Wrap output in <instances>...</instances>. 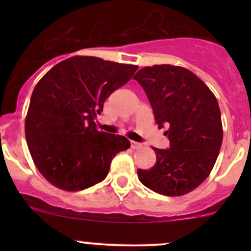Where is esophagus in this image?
Segmentation results:
<instances>
[{"mask_svg": "<svg viewBox=\"0 0 251 251\" xmlns=\"http://www.w3.org/2000/svg\"><path fill=\"white\" fill-rule=\"evenodd\" d=\"M142 147L141 143H138V142H135V141H131V148L132 149H140Z\"/></svg>", "mask_w": 251, "mask_h": 251, "instance_id": "esophagus-1", "label": "esophagus"}]
</instances>
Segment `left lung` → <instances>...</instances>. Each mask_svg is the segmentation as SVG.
I'll list each match as a JSON object with an SVG mask.
<instances>
[{
    "mask_svg": "<svg viewBox=\"0 0 251 251\" xmlns=\"http://www.w3.org/2000/svg\"><path fill=\"white\" fill-rule=\"evenodd\" d=\"M133 78L170 141V149L153 148L155 165L140 169L138 178L163 196H184L207 178L219 156L224 130L216 97L194 73L177 65L142 68Z\"/></svg>",
    "mask_w": 251,
    "mask_h": 251,
    "instance_id": "left-lung-1",
    "label": "left lung"
}]
</instances>
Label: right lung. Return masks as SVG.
I'll use <instances>...</instances> for the list:
<instances>
[{
    "instance_id": "obj_1",
    "label": "right lung",
    "mask_w": 251,
    "mask_h": 251,
    "mask_svg": "<svg viewBox=\"0 0 251 251\" xmlns=\"http://www.w3.org/2000/svg\"><path fill=\"white\" fill-rule=\"evenodd\" d=\"M137 65L74 55L48 70L32 91L25 137L35 166L57 188L77 192L103 181L124 136L97 131L96 115Z\"/></svg>"
}]
</instances>
